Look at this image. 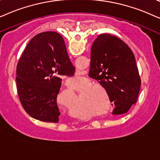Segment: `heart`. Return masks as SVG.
<instances>
[{
  "label": "heart",
  "instance_id": "b5f03b06",
  "mask_svg": "<svg viewBox=\"0 0 160 160\" xmlns=\"http://www.w3.org/2000/svg\"><path fill=\"white\" fill-rule=\"evenodd\" d=\"M67 87H68V89H69V90H70V91H74V90H75V89H77V88H78V87L76 85H72V84L67 85ZM93 88V86H91L88 87L89 89Z\"/></svg>",
  "mask_w": 160,
  "mask_h": 160
}]
</instances>
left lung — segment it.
<instances>
[{
  "label": "left lung",
  "mask_w": 160,
  "mask_h": 160,
  "mask_svg": "<svg viewBox=\"0 0 160 160\" xmlns=\"http://www.w3.org/2000/svg\"><path fill=\"white\" fill-rule=\"evenodd\" d=\"M89 72L114 103L113 115L125 113L136 103L141 80L135 55L121 39L108 33L96 39L91 47Z\"/></svg>",
  "instance_id": "8db88e82"
}]
</instances>
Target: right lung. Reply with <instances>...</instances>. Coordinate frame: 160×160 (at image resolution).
I'll use <instances>...</instances> for the list:
<instances>
[{
    "mask_svg": "<svg viewBox=\"0 0 160 160\" xmlns=\"http://www.w3.org/2000/svg\"><path fill=\"white\" fill-rule=\"evenodd\" d=\"M74 71L60 34L47 31L36 35L17 66L18 92L27 113L41 121L58 122L60 77L72 75Z\"/></svg>",
    "mask_w": 160,
    "mask_h": 160,
    "instance_id": "right-lung-1",
    "label": "right lung"
}]
</instances>
